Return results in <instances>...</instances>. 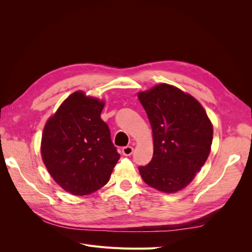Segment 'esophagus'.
<instances>
[{
    "label": "esophagus",
    "mask_w": 252,
    "mask_h": 252,
    "mask_svg": "<svg viewBox=\"0 0 252 252\" xmlns=\"http://www.w3.org/2000/svg\"><path fill=\"white\" fill-rule=\"evenodd\" d=\"M122 152H123L124 156L130 157L132 155V152H133V148L131 146H126V147H123V149H122Z\"/></svg>",
    "instance_id": "obj_1"
}]
</instances>
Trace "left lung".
<instances>
[{
  "label": "left lung",
  "instance_id": "8db88e82",
  "mask_svg": "<svg viewBox=\"0 0 252 252\" xmlns=\"http://www.w3.org/2000/svg\"><path fill=\"white\" fill-rule=\"evenodd\" d=\"M152 129L154 156L140 174L150 187L178 192L194 179L209 157L213 127L201 103L169 84L140 91Z\"/></svg>",
  "mask_w": 252,
  "mask_h": 252
}]
</instances>
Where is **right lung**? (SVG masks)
<instances>
[{"mask_svg": "<svg viewBox=\"0 0 252 252\" xmlns=\"http://www.w3.org/2000/svg\"><path fill=\"white\" fill-rule=\"evenodd\" d=\"M104 106V101L74 91L44 126L43 162L57 184L73 195L102 188L120 158L101 119Z\"/></svg>", "mask_w": 252, "mask_h": 252, "instance_id": "right-lung-1", "label": "right lung"}]
</instances>
